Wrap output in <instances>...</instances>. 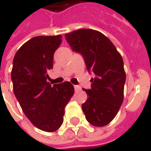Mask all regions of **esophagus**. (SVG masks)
I'll return each instance as SVG.
<instances>
[{
  "instance_id": "1",
  "label": "esophagus",
  "mask_w": 151,
  "mask_h": 151,
  "mask_svg": "<svg viewBox=\"0 0 151 151\" xmlns=\"http://www.w3.org/2000/svg\"><path fill=\"white\" fill-rule=\"evenodd\" d=\"M74 88H75L76 91H81V87H80L79 85H75V86H74Z\"/></svg>"
}]
</instances>
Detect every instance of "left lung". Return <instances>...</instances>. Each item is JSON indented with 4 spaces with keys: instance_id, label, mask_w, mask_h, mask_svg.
<instances>
[{
    "instance_id": "1",
    "label": "left lung",
    "mask_w": 151,
    "mask_h": 151,
    "mask_svg": "<svg viewBox=\"0 0 151 151\" xmlns=\"http://www.w3.org/2000/svg\"><path fill=\"white\" fill-rule=\"evenodd\" d=\"M73 50L80 52L88 71H92L91 88L83 91L87 101L82 105L87 121L95 126L109 124L124 101L125 72L122 56L112 42L93 29H79L65 35Z\"/></svg>"
}]
</instances>
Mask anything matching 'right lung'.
<instances>
[{
    "mask_svg": "<svg viewBox=\"0 0 151 151\" xmlns=\"http://www.w3.org/2000/svg\"><path fill=\"white\" fill-rule=\"evenodd\" d=\"M61 39L60 35L30 39L16 52L11 70L14 94L23 112L35 126L48 133L61 126L65 107L75 92L69 82L53 85L47 82Z\"/></svg>",
    "mask_w": 151,
    "mask_h": 151,
    "instance_id": "obj_1",
    "label": "right lung"
}]
</instances>
